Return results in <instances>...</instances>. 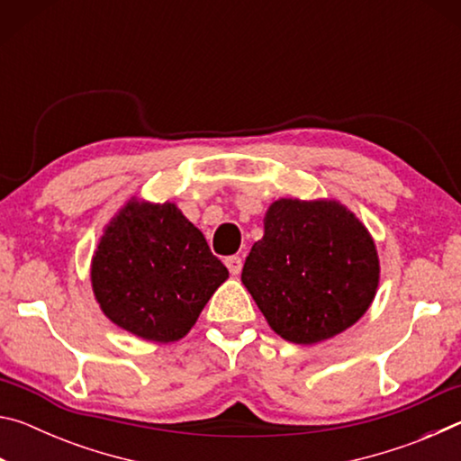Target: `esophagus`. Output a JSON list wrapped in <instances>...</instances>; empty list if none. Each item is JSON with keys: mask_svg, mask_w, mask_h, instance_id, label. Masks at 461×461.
I'll return each instance as SVG.
<instances>
[{"mask_svg": "<svg viewBox=\"0 0 461 461\" xmlns=\"http://www.w3.org/2000/svg\"><path fill=\"white\" fill-rule=\"evenodd\" d=\"M225 267H228L233 276H238L241 272V258L240 256H230V258H225Z\"/></svg>", "mask_w": 461, "mask_h": 461, "instance_id": "esophagus-1", "label": "esophagus"}]
</instances>
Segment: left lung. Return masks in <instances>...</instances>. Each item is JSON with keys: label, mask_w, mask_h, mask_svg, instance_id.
I'll return each instance as SVG.
<instances>
[{"label": "left lung", "mask_w": 461, "mask_h": 461, "mask_svg": "<svg viewBox=\"0 0 461 461\" xmlns=\"http://www.w3.org/2000/svg\"><path fill=\"white\" fill-rule=\"evenodd\" d=\"M380 262L366 225L339 201L278 199L249 249L241 283L280 338L311 346L372 305Z\"/></svg>", "instance_id": "8db88e82"}]
</instances>
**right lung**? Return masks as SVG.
I'll list each match as a JSON object with an SVG mask.
<instances>
[{
	"instance_id": "right-lung-1",
	"label": "right lung",
	"mask_w": 461,
	"mask_h": 461,
	"mask_svg": "<svg viewBox=\"0 0 461 461\" xmlns=\"http://www.w3.org/2000/svg\"><path fill=\"white\" fill-rule=\"evenodd\" d=\"M230 276L175 203L130 199L107 223L91 260V286L109 321L168 343L191 331Z\"/></svg>"
}]
</instances>
